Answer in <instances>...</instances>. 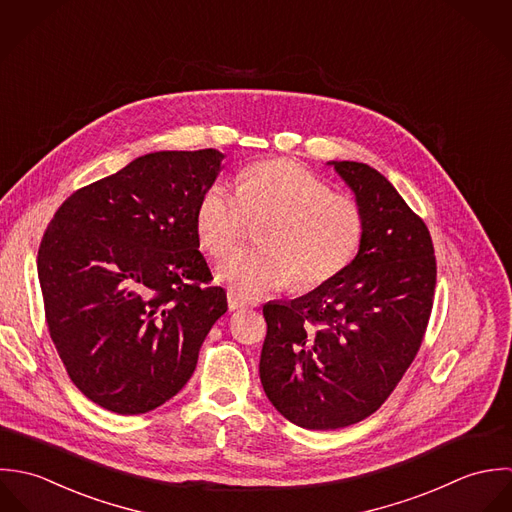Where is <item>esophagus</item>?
<instances>
[{
    "label": "esophagus",
    "mask_w": 512,
    "mask_h": 512,
    "mask_svg": "<svg viewBox=\"0 0 512 512\" xmlns=\"http://www.w3.org/2000/svg\"><path fill=\"white\" fill-rule=\"evenodd\" d=\"M227 305H229V310H239V308L255 307L257 303L253 299L245 297V295L229 291L227 293Z\"/></svg>",
    "instance_id": "esophagus-1"
}]
</instances>
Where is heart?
Segmentation results:
<instances>
[{
	"instance_id": "obj_1",
	"label": "heart",
	"mask_w": 512,
	"mask_h": 512,
	"mask_svg": "<svg viewBox=\"0 0 512 512\" xmlns=\"http://www.w3.org/2000/svg\"><path fill=\"white\" fill-rule=\"evenodd\" d=\"M249 221L257 247L239 249L217 267V279L239 293L297 291L328 285L354 261L364 239V211L293 160H261L243 168L235 192L211 184L196 209L198 241L211 257L231 251Z\"/></svg>"
}]
</instances>
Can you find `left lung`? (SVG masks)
<instances>
[{
  "instance_id": "1",
  "label": "left lung",
  "mask_w": 512,
  "mask_h": 512,
  "mask_svg": "<svg viewBox=\"0 0 512 512\" xmlns=\"http://www.w3.org/2000/svg\"><path fill=\"white\" fill-rule=\"evenodd\" d=\"M364 211L342 275L291 303H267L259 374L269 402L305 429H338L380 408L413 362L437 265L423 219L360 162H330Z\"/></svg>"
}]
</instances>
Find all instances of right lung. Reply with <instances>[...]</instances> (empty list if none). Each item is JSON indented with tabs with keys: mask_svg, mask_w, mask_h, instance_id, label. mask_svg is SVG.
<instances>
[{
	"mask_svg": "<svg viewBox=\"0 0 512 512\" xmlns=\"http://www.w3.org/2000/svg\"><path fill=\"white\" fill-rule=\"evenodd\" d=\"M225 156L154 152L71 194L37 273L51 340L97 406L138 415L174 398L227 297L211 285L196 209Z\"/></svg>",
	"mask_w": 512,
	"mask_h": 512,
	"instance_id": "obj_1",
	"label": "right lung"
}]
</instances>
